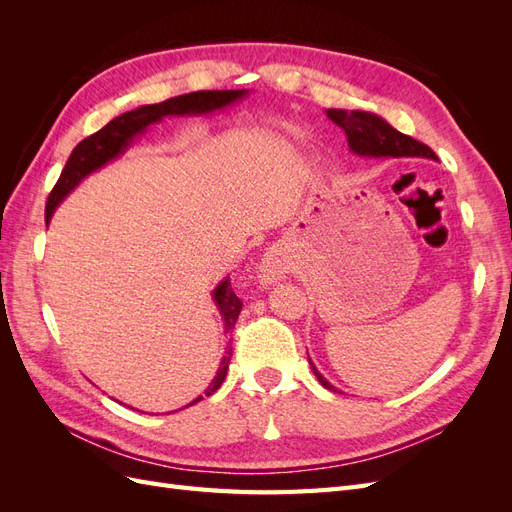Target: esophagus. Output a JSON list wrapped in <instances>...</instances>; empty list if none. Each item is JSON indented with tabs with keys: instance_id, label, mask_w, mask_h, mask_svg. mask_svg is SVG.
<instances>
[{
	"instance_id": "1",
	"label": "esophagus",
	"mask_w": 512,
	"mask_h": 512,
	"mask_svg": "<svg viewBox=\"0 0 512 512\" xmlns=\"http://www.w3.org/2000/svg\"><path fill=\"white\" fill-rule=\"evenodd\" d=\"M288 273V260L280 250H271L265 258H262V265L258 269V277L262 284H273L280 277H286Z\"/></svg>"
}]
</instances>
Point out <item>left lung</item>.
<instances>
[{
	"label": "left lung",
	"mask_w": 512,
	"mask_h": 512,
	"mask_svg": "<svg viewBox=\"0 0 512 512\" xmlns=\"http://www.w3.org/2000/svg\"><path fill=\"white\" fill-rule=\"evenodd\" d=\"M327 117L335 123V126H339L346 132L350 149L354 153H359V156H371V158L418 156V158L436 160V153H433L427 145H423L421 141H414L412 136L397 132L393 126H389V123L374 113L337 111V108H329ZM316 376L322 382L324 389L335 391V386H331L327 380H324L318 371Z\"/></svg>",
	"instance_id": "1"
}]
</instances>
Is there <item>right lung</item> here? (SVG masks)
<instances>
[{
    "label": "right lung",
    "instance_id": "right-lung-1",
    "mask_svg": "<svg viewBox=\"0 0 512 512\" xmlns=\"http://www.w3.org/2000/svg\"><path fill=\"white\" fill-rule=\"evenodd\" d=\"M245 94L243 89H228V91H194V94H185V96H177V98H168L160 104H149V106H141L136 111L123 113L119 117H115L113 121H108L102 130H98L96 134H91L87 138L74 147V151L70 153V158L61 170V175L55 183V188L49 194V200H46V209H44V218L46 222L51 220V215L55 211V207L64 200V196L74 190V185H79V181L83 177H87L91 170L100 168L102 164H106L108 160H113L117 153L123 151L130 143V138L138 132H143L149 123L158 121L166 115H185V113H209L215 111V108H222L230 102H235L237 98H241ZM215 303H218L220 312L224 316L226 322V333L235 329L239 312H241V299L237 297L235 292L230 288V282L224 280L218 288H215ZM232 356V348H228L224 361L218 369V376L213 378L211 386L205 391V395H213L215 391L220 389L226 371H228V363ZM203 397H198L196 401H200ZM194 401V404H196ZM192 406V404H190Z\"/></svg>",
    "mask_w": 512,
    "mask_h": 512
}]
</instances>
